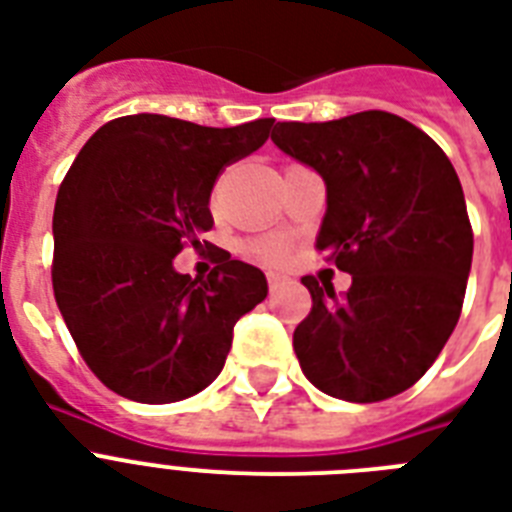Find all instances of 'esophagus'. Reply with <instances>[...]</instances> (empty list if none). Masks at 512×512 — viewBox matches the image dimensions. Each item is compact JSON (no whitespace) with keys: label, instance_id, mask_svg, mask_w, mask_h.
Listing matches in <instances>:
<instances>
[{"label":"esophagus","instance_id":"1","mask_svg":"<svg viewBox=\"0 0 512 512\" xmlns=\"http://www.w3.org/2000/svg\"><path fill=\"white\" fill-rule=\"evenodd\" d=\"M289 276L284 271H268V284H271V289L276 292V289H281L284 284H289Z\"/></svg>","mask_w":512,"mask_h":512}]
</instances>
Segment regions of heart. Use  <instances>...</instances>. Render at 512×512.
Listing matches in <instances>:
<instances>
[{"label": "heart", "instance_id": "1", "mask_svg": "<svg viewBox=\"0 0 512 512\" xmlns=\"http://www.w3.org/2000/svg\"><path fill=\"white\" fill-rule=\"evenodd\" d=\"M263 252H265V255H268V257H276V255H279V252H281V244H276V241H271V244H265Z\"/></svg>", "mask_w": 512, "mask_h": 512}]
</instances>
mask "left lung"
I'll return each mask as SVG.
<instances>
[{"label":"left lung","instance_id":"obj_1","mask_svg":"<svg viewBox=\"0 0 512 512\" xmlns=\"http://www.w3.org/2000/svg\"><path fill=\"white\" fill-rule=\"evenodd\" d=\"M271 140L327 185L316 247L353 279L342 297L303 279L313 308L292 337L303 374L356 404L404 393L465 300L473 231L460 177L425 132L388 111L279 122Z\"/></svg>","mask_w":512,"mask_h":512}]
</instances>
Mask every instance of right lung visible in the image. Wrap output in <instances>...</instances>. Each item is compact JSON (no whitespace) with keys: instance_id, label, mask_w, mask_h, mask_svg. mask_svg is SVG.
Returning a JSON list of instances; mask_svg holds the SVG:
<instances>
[{"instance_id":"1","label":"right lung","mask_w":512,"mask_h":512,"mask_svg":"<svg viewBox=\"0 0 512 512\" xmlns=\"http://www.w3.org/2000/svg\"><path fill=\"white\" fill-rule=\"evenodd\" d=\"M271 127L132 114L103 124L71 164L52 215V289L87 366L119 396L172 404L207 388L236 321L268 295L265 273L223 249L207 279L172 260L215 223L220 170L263 146Z\"/></svg>"}]
</instances>
